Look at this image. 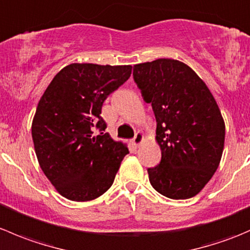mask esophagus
Masks as SVG:
<instances>
[{
	"mask_svg": "<svg viewBox=\"0 0 250 250\" xmlns=\"http://www.w3.org/2000/svg\"><path fill=\"white\" fill-rule=\"evenodd\" d=\"M144 140H145V137H144L143 133L138 132L137 134H135V137L133 138L132 144H133V145L135 146V147H138V146H139L140 144H143V143H144Z\"/></svg>",
	"mask_w": 250,
	"mask_h": 250,
	"instance_id": "1",
	"label": "esophagus"
}]
</instances>
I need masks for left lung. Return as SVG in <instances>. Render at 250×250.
I'll list each match as a JSON object with an SVG mask.
<instances>
[{"mask_svg": "<svg viewBox=\"0 0 250 250\" xmlns=\"http://www.w3.org/2000/svg\"><path fill=\"white\" fill-rule=\"evenodd\" d=\"M135 83L152 105L161 163L148 168L157 192L188 200L216 172L225 143V122L204 81L185 62L161 58L134 65Z\"/></svg>", "mask_w": 250, "mask_h": 250, "instance_id": "1", "label": "left lung"}]
</instances>
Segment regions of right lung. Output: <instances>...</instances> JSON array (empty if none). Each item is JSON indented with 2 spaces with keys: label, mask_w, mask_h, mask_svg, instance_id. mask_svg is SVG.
Instances as JSON below:
<instances>
[{
  "label": "right lung",
  "mask_w": 250,
  "mask_h": 250,
  "mask_svg": "<svg viewBox=\"0 0 250 250\" xmlns=\"http://www.w3.org/2000/svg\"><path fill=\"white\" fill-rule=\"evenodd\" d=\"M130 74L132 65L72 62L55 75L40 99L31 125L35 152L62 197L92 201L112 185L128 147L104 133L100 115L107 95Z\"/></svg>",
  "instance_id": "obj_1"
}]
</instances>
